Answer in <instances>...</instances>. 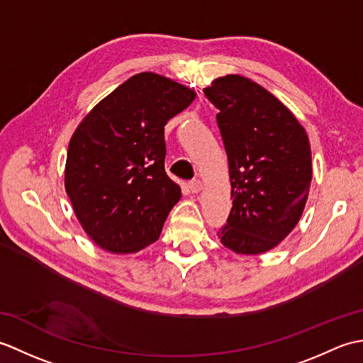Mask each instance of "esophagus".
<instances>
[{"label": "esophagus", "mask_w": 363, "mask_h": 363, "mask_svg": "<svg viewBox=\"0 0 363 363\" xmlns=\"http://www.w3.org/2000/svg\"><path fill=\"white\" fill-rule=\"evenodd\" d=\"M189 189H190L191 194H198V191L203 189V184H201V181H199V179H191L189 182Z\"/></svg>", "instance_id": "esophagus-1"}]
</instances>
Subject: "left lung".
<instances>
[{"mask_svg":"<svg viewBox=\"0 0 363 363\" xmlns=\"http://www.w3.org/2000/svg\"><path fill=\"white\" fill-rule=\"evenodd\" d=\"M204 94L220 111L233 187V209L217 235L237 254L265 252L304 211L312 181L309 138L279 99L243 76H223Z\"/></svg>","mask_w":363,"mask_h":363,"instance_id":"1","label":"left lung"}]
</instances>
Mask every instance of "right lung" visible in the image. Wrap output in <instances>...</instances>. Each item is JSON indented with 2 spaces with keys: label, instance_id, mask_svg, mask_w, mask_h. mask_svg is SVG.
Instances as JSON below:
<instances>
[{
  "label": "right lung",
  "instance_id": "add662e5",
  "mask_svg": "<svg viewBox=\"0 0 363 363\" xmlns=\"http://www.w3.org/2000/svg\"><path fill=\"white\" fill-rule=\"evenodd\" d=\"M195 91L138 73L99 101L68 145L65 190L84 230L103 250L129 254L154 243L181 189L165 173L167 121Z\"/></svg>",
  "mask_w": 363,
  "mask_h": 363
}]
</instances>
